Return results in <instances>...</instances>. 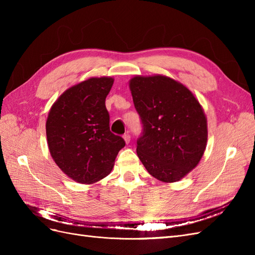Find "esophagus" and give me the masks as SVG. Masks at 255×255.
<instances>
[{"mask_svg": "<svg viewBox=\"0 0 255 255\" xmlns=\"http://www.w3.org/2000/svg\"><path fill=\"white\" fill-rule=\"evenodd\" d=\"M123 139H125V141H126V143H127V144H128V143H129V141H130V135H129V134L123 135Z\"/></svg>", "mask_w": 255, "mask_h": 255, "instance_id": "1", "label": "esophagus"}]
</instances>
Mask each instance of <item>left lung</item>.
Instances as JSON below:
<instances>
[{"label":"left lung","instance_id":"left-lung-1","mask_svg":"<svg viewBox=\"0 0 255 255\" xmlns=\"http://www.w3.org/2000/svg\"><path fill=\"white\" fill-rule=\"evenodd\" d=\"M128 86L143 127L138 157L158 181H180L197 167L206 148L201 104L185 85L166 75H136Z\"/></svg>","mask_w":255,"mask_h":255}]
</instances>
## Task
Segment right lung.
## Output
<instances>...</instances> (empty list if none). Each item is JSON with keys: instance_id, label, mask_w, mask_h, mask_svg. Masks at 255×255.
Returning <instances> with one entry per match:
<instances>
[{"instance_id": "right-lung-1", "label": "right lung", "mask_w": 255, "mask_h": 255, "mask_svg": "<svg viewBox=\"0 0 255 255\" xmlns=\"http://www.w3.org/2000/svg\"><path fill=\"white\" fill-rule=\"evenodd\" d=\"M114 84L111 76L89 78L59 96L48 115L45 130L50 154L67 176L94 184L113 170L123 138L110 129L105 99Z\"/></svg>"}]
</instances>
